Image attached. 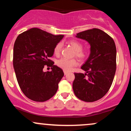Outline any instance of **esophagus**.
<instances>
[{"label": "esophagus", "mask_w": 131, "mask_h": 131, "mask_svg": "<svg viewBox=\"0 0 131 131\" xmlns=\"http://www.w3.org/2000/svg\"><path fill=\"white\" fill-rule=\"evenodd\" d=\"M63 72H64V75L67 74L68 73V71H66V70H63Z\"/></svg>", "instance_id": "obj_1"}]
</instances>
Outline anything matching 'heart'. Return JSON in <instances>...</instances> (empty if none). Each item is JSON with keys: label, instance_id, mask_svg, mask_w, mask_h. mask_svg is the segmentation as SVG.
Listing matches in <instances>:
<instances>
[{"label": "heart", "instance_id": "1", "mask_svg": "<svg viewBox=\"0 0 131 131\" xmlns=\"http://www.w3.org/2000/svg\"><path fill=\"white\" fill-rule=\"evenodd\" d=\"M68 43L70 45L73 49L75 50L74 55L79 59H85L89 55L88 50L85 49H82V43L81 42L76 40H70L68 41ZM62 49V43L59 42L57 43L53 49V52L56 56H59L60 55ZM78 62L75 59H67L66 58H61L57 61V64L58 67L63 69L66 71H70L74 66L77 65Z\"/></svg>", "mask_w": 131, "mask_h": 131}]
</instances>
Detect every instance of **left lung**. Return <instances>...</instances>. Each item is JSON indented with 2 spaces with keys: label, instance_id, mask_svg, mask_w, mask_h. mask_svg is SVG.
Here are the masks:
<instances>
[{
  "label": "left lung",
  "instance_id": "1",
  "mask_svg": "<svg viewBox=\"0 0 131 131\" xmlns=\"http://www.w3.org/2000/svg\"><path fill=\"white\" fill-rule=\"evenodd\" d=\"M76 37L90 43L91 53L81 67L85 74L74 73L73 91L82 101H97L108 92L113 81L116 70L115 43L108 34L97 28L78 33Z\"/></svg>",
  "mask_w": 131,
  "mask_h": 131
}]
</instances>
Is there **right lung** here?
<instances>
[{
  "mask_svg": "<svg viewBox=\"0 0 131 131\" xmlns=\"http://www.w3.org/2000/svg\"><path fill=\"white\" fill-rule=\"evenodd\" d=\"M63 36L34 28L19 34L15 42L13 64L16 79L23 94L33 101H47L56 94L64 73L50 58ZM46 66L52 71L43 72Z\"/></svg>",
  "mask_w": 131,
  "mask_h": 131,
  "instance_id": "add662e5",
  "label": "right lung"
}]
</instances>
